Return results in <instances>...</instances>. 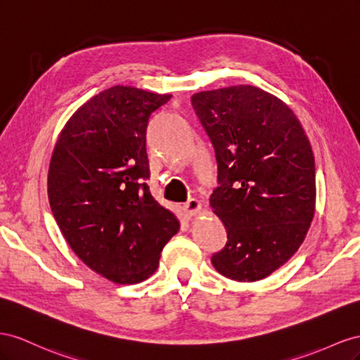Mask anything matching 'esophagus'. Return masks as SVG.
<instances>
[{"label":"esophagus","instance_id":"obj_1","mask_svg":"<svg viewBox=\"0 0 360 360\" xmlns=\"http://www.w3.org/2000/svg\"><path fill=\"white\" fill-rule=\"evenodd\" d=\"M182 210L187 215H190V217H193V215H196L202 211V203L198 199H190L187 203H184Z\"/></svg>","mask_w":360,"mask_h":360}]
</instances>
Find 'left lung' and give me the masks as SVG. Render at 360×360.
<instances>
[{
  "instance_id": "8db88e82",
  "label": "left lung",
  "mask_w": 360,
  "mask_h": 360,
  "mask_svg": "<svg viewBox=\"0 0 360 360\" xmlns=\"http://www.w3.org/2000/svg\"><path fill=\"white\" fill-rule=\"evenodd\" d=\"M191 104L215 150L220 187L210 205L228 232L211 262L228 279L261 281L299 250L314 219L309 139L294 111L259 87L199 91Z\"/></svg>"
}]
</instances>
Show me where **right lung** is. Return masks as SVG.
Wrapping results in <instances>:
<instances>
[{"label": "right lung", "mask_w": 360, "mask_h": 360, "mask_svg": "<svg viewBox=\"0 0 360 360\" xmlns=\"http://www.w3.org/2000/svg\"><path fill=\"white\" fill-rule=\"evenodd\" d=\"M170 98L131 86L102 90L66 122L51 157L48 198L61 233L115 283L146 281L179 231L145 182L148 122Z\"/></svg>", "instance_id": "right-lung-1"}]
</instances>
